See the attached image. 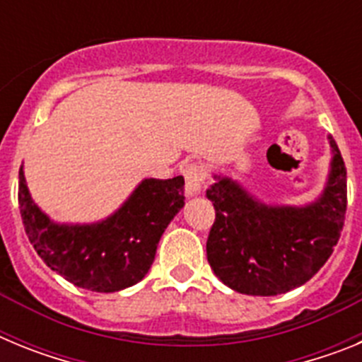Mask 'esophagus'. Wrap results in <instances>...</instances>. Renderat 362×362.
Here are the masks:
<instances>
[{"instance_id": "esophagus-1", "label": "esophagus", "mask_w": 362, "mask_h": 362, "mask_svg": "<svg viewBox=\"0 0 362 362\" xmlns=\"http://www.w3.org/2000/svg\"><path fill=\"white\" fill-rule=\"evenodd\" d=\"M183 177H185V192H187V196H197L203 188L204 183V168L199 165V163H192V165L185 166L183 170Z\"/></svg>"}]
</instances>
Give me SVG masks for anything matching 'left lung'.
I'll list each match as a JSON object with an SVG mask.
<instances>
[{
    "instance_id": "obj_1",
    "label": "left lung",
    "mask_w": 362,
    "mask_h": 362,
    "mask_svg": "<svg viewBox=\"0 0 362 362\" xmlns=\"http://www.w3.org/2000/svg\"><path fill=\"white\" fill-rule=\"evenodd\" d=\"M328 181L305 206L264 204L216 175L206 190L216 221L206 241L214 274L246 296H279L312 279L334 252L346 216V168L334 137Z\"/></svg>"
}]
</instances>
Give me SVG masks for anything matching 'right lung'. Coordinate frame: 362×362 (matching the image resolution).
Listing matches in <instances>:
<instances>
[{
	"label": "right lung",
	"instance_id": "1",
	"mask_svg": "<svg viewBox=\"0 0 362 362\" xmlns=\"http://www.w3.org/2000/svg\"><path fill=\"white\" fill-rule=\"evenodd\" d=\"M183 175L143 179L121 209L92 225H59L41 212L19 168L18 201L28 241L45 264L79 288L119 292L139 283L185 204Z\"/></svg>",
	"mask_w": 362,
	"mask_h": 362
}]
</instances>
